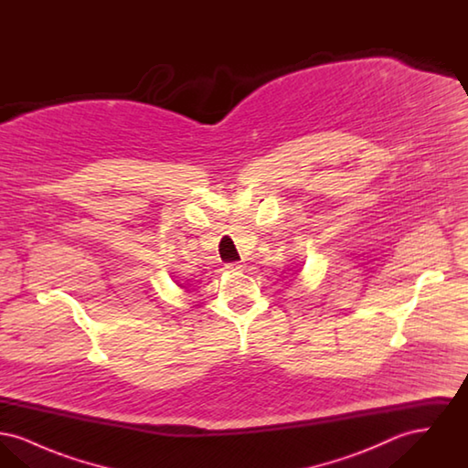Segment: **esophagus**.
Returning a JSON list of instances; mask_svg holds the SVG:
<instances>
[{"mask_svg": "<svg viewBox=\"0 0 468 468\" xmlns=\"http://www.w3.org/2000/svg\"><path fill=\"white\" fill-rule=\"evenodd\" d=\"M226 268H228V270H240V268H242V265H240V263H228V265H226Z\"/></svg>", "mask_w": 468, "mask_h": 468, "instance_id": "1", "label": "esophagus"}]
</instances>
